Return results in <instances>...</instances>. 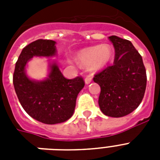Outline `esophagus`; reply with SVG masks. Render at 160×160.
I'll list each match as a JSON object with an SVG mask.
<instances>
[{
	"instance_id": "esophagus-1",
	"label": "esophagus",
	"mask_w": 160,
	"mask_h": 160,
	"mask_svg": "<svg viewBox=\"0 0 160 160\" xmlns=\"http://www.w3.org/2000/svg\"><path fill=\"white\" fill-rule=\"evenodd\" d=\"M91 80H92V79H91V76H90V75H89V76H87V77L85 79V85H89V84H90Z\"/></svg>"
}]
</instances>
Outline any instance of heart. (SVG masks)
I'll return each mask as SVG.
<instances>
[{"label": "heart", "instance_id": "obj_1", "mask_svg": "<svg viewBox=\"0 0 160 160\" xmlns=\"http://www.w3.org/2000/svg\"><path fill=\"white\" fill-rule=\"evenodd\" d=\"M113 49L108 44L82 49L75 55V61L82 66L89 65L90 70L98 71L105 68L113 58Z\"/></svg>", "mask_w": 160, "mask_h": 160}]
</instances>
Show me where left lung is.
I'll return each mask as SVG.
<instances>
[{
	"mask_svg": "<svg viewBox=\"0 0 160 160\" xmlns=\"http://www.w3.org/2000/svg\"><path fill=\"white\" fill-rule=\"evenodd\" d=\"M114 47V65L94 77L100 86L99 105L107 116L119 118L138 108L146 89V71L141 55L128 40L109 37Z\"/></svg>",
	"mask_w": 160,
	"mask_h": 160,
	"instance_id": "obj_1",
	"label": "left lung"
}]
</instances>
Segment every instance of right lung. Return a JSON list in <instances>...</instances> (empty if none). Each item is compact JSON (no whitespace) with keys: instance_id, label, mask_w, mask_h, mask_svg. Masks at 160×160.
Wrapping results in <instances>:
<instances>
[{"instance_id":"right-lung-1","label":"right lung","mask_w":160,"mask_h":160,"mask_svg":"<svg viewBox=\"0 0 160 160\" xmlns=\"http://www.w3.org/2000/svg\"><path fill=\"white\" fill-rule=\"evenodd\" d=\"M56 42L37 40L22 50L13 75L16 95L25 111L43 124L66 121L75 112L78 94L85 86L81 77L67 80L63 76L57 61L48 60V74L42 80H34L26 74L28 62L33 57H55Z\"/></svg>"}]
</instances>
